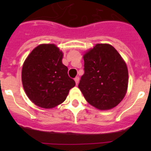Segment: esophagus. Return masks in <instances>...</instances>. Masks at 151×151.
<instances>
[{
  "label": "esophagus",
  "instance_id": "34e87169",
  "mask_svg": "<svg viewBox=\"0 0 151 151\" xmlns=\"http://www.w3.org/2000/svg\"><path fill=\"white\" fill-rule=\"evenodd\" d=\"M75 82H76V85H78V82H79V77L78 76L76 77V78H75Z\"/></svg>",
  "mask_w": 151,
  "mask_h": 151
}]
</instances>
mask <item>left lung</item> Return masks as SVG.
Returning <instances> with one entry per match:
<instances>
[{
  "label": "left lung",
  "instance_id": "obj_1",
  "mask_svg": "<svg viewBox=\"0 0 151 151\" xmlns=\"http://www.w3.org/2000/svg\"><path fill=\"white\" fill-rule=\"evenodd\" d=\"M83 58L85 73L78 88L85 100L99 110L115 107L127 91L129 73L125 61L108 44H97Z\"/></svg>",
  "mask_w": 151,
  "mask_h": 151
}]
</instances>
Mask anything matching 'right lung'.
Returning <instances> with one entry per match:
<instances>
[{
	"instance_id": "add662e5",
	"label": "right lung",
	"mask_w": 151,
	"mask_h": 151,
	"mask_svg": "<svg viewBox=\"0 0 151 151\" xmlns=\"http://www.w3.org/2000/svg\"><path fill=\"white\" fill-rule=\"evenodd\" d=\"M63 52L53 44L40 45L31 52L23 63L22 82L30 101L50 109L66 100L76 85L62 63Z\"/></svg>"
}]
</instances>
